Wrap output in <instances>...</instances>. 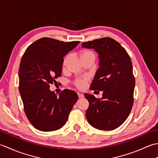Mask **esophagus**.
I'll use <instances>...</instances> for the list:
<instances>
[{"label":"esophagus","instance_id":"obj_1","mask_svg":"<svg viewBox=\"0 0 158 158\" xmlns=\"http://www.w3.org/2000/svg\"><path fill=\"white\" fill-rule=\"evenodd\" d=\"M78 96H79V98H83V97H84V95H83L81 93L78 92Z\"/></svg>","mask_w":158,"mask_h":158}]
</instances>
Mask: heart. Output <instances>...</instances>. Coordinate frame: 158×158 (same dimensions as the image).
I'll return each instance as SVG.
<instances>
[{
  "label": "heart",
  "mask_w": 158,
  "mask_h": 158,
  "mask_svg": "<svg viewBox=\"0 0 158 158\" xmlns=\"http://www.w3.org/2000/svg\"><path fill=\"white\" fill-rule=\"evenodd\" d=\"M90 53H93L92 52L90 51H88V50H85V51H83L81 53V56H85V55H88V54H90ZM67 57L64 59V63H66V60H67ZM85 84H86V81L85 79H82V80H79V81H78L77 82V85L79 87V88H84V87L85 86Z\"/></svg>",
  "instance_id": "1"
}]
</instances>
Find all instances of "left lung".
I'll list each match as a JSON object with an SVG mask.
<instances>
[{
    "instance_id": "obj_1",
    "label": "left lung",
    "mask_w": 158,
    "mask_h": 158,
    "mask_svg": "<svg viewBox=\"0 0 158 158\" xmlns=\"http://www.w3.org/2000/svg\"><path fill=\"white\" fill-rule=\"evenodd\" d=\"M81 46L98 53L99 68L90 89L103 92L100 99L88 93L84 94L89 101L86 118L95 128L114 130L125 122L133 105L135 79L130 58L126 49L111 38L85 42Z\"/></svg>"
}]
</instances>
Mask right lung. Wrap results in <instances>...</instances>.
<instances>
[{
    "label": "right lung",
    "instance_id": "1",
    "mask_svg": "<svg viewBox=\"0 0 158 158\" xmlns=\"http://www.w3.org/2000/svg\"><path fill=\"white\" fill-rule=\"evenodd\" d=\"M79 43L44 37L23 53L18 73L19 90L26 115L37 130L49 132L61 128L78 100L73 90L66 89L58 96L49 89V85L61 76L64 57Z\"/></svg>",
    "mask_w": 158,
    "mask_h": 158
}]
</instances>
